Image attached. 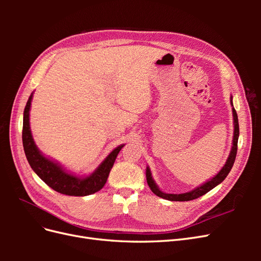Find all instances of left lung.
<instances>
[{
  "label": "left lung",
  "instance_id": "8db88e82",
  "mask_svg": "<svg viewBox=\"0 0 261 261\" xmlns=\"http://www.w3.org/2000/svg\"><path fill=\"white\" fill-rule=\"evenodd\" d=\"M233 97L231 96V106H232V113H233V124H234V134H233V140H232V148L230 154H228L227 159L225 164L222 167L217 174L213 176L212 178L208 179L207 181H204L203 184H201L200 186L194 188L193 191L187 192L184 194H168L162 192L161 189L159 188V186L156 185V183L154 181L151 171H150V168L147 165L146 169V177H147V183L151 189L152 193L154 195H156L158 197H161L163 199H167L170 201H188V200H193L198 198V197L207 194L208 192H210L212 188H215L216 186H218L220 183L225 179V177L227 176L228 173H230L235 158H236V153H238V141H239V136H240V126H239V118H238V114H236L235 109L233 108Z\"/></svg>",
  "mask_w": 261,
  "mask_h": 261
}]
</instances>
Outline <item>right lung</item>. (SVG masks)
Returning <instances> with one entry per match:
<instances>
[{
	"label": "right lung",
	"mask_w": 261,
	"mask_h": 261,
	"mask_svg": "<svg viewBox=\"0 0 261 261\" xmlns=\"http://www.w3.org/2000/svg\"><path fill=\"white\" fill-rule=\"evenodd\" d=\"M34 92L30 94L25 110H23L22 122V146L31 169L46 185L61 194L68 196H88L100 191L107 183L116 156L125 145H120L113 149L106 159L99 164V167L89 175L78 176L73 174L63 168L59 162L45 156L35 144L29 123V112Z\"/></svg>",
	"instance_id": "right-lung-1"
}]
</instances>
